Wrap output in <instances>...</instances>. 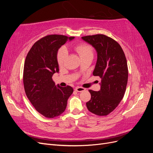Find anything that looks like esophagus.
Returning a JSON list of instances; mask_svg holds the SVG:
<instances>
[{
	"instance_id": "obj_1",
	"label": "esophagus",
	"mask_w": 153,
	"mask_h": 153,
	"mask_svg": "<svg viewBox=\"0 0 153 153\" xmlns=\"http://www.w3.org/2000/svg\"><path fill=\"white\" fill-rule=\"evenodd\" d=\"M85 90V88L82 87H76L75 88V91H77V92H82V91H84Z\"/></svg>"
}]
</instances>
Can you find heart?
Masks as SVG:
<instances>
[{"instance_id": "b5f03b06", "label": "heart", "mask_w": 153, "mask_h": 153, "mask_svg": "<svg viewBox=\"0 0 153 153\" xmlns=\"http://www.w3.org/2000/svg\"><path fill=\"white\" fill-rule=\"evenodd\" d=\"M75 50L80 55V57L86 56L88 55H92V48L91 46L86 44H80L75 47ZM68 50L65 48H61L57 53V62L59 66H62L67 57Z\"/></svg>"}]
</instances>
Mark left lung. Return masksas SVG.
Masks as SVG:
<instances>
[{
    "label": "left lung",
    "mask_w": 153,
    "mask_h": 153,
    "mask_svg": "<svg viewBox=\"0 0 153 153\" xmlns=\"http://www.w3.org/2000/svg\"><path fill=\"white\" fill-rule=\"evenodd\" d=\"M97 52L94 76L101 78L99 91L89 90L91 100L86 103L91 112L100 116L109 114L123 98L128 82L127 61L120 45L109 37L96 34L82 37Z\"/></svg>",
    "instance_id": "left-lung-1"
}]
</instances>
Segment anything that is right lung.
Returning a JSON list of instances; mask_svg holds the SVG:
<instances>
[{
    "label": "right lung",
    "instance_id": "right-lung-1",
    "mask_svg": "<svg viewBox=\"0 0 153 153\" xmlns=\"http://www.w3.org/2000/svg\"><path fill=\"white\" fill-rule=\"evenodd\" d=\"M74 37L48 35L33 45L25 59L24 85L27 98L38 112L47 118L62 114L73 89L68 85H55L52 80L59 73L57 52L61 46Z\"/></svg>",
    "mask_w": 153,
    "mask_h": 153
}]
</instances>
